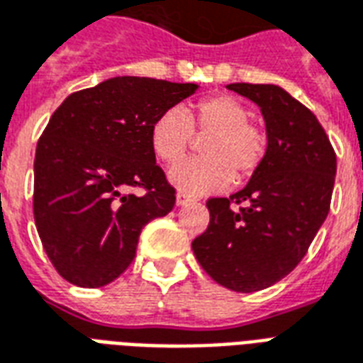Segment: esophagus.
<instances>
[{"label":"esophagus","mask_w":363,"mask_h":363,"mask_svg":"<svg viewBox=\"0 0 363 363\" xmlns=\"http://www.w3.org/2000/svg\"><path fill=\"white\" fill-rule=\"evenodd\" d=\"M190 202H194V198H190V196L186 194H181V192L177 194V206H179V208H181V206H186V203Z\"/></svg>","instance_id":"1"}]
</instances>
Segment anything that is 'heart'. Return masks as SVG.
I'll return each instance as SVG.
<instances>
[{
    "mask_svg": "<svg viewBox=\"0 0 363 363\" xmlns=\"http://www.w3.org/2000/svg\"><path fill=\"white\" fill-rule=\"evenodd\" d=\"M246 104L233 96H211L190 111L171 107L154 121L150 144L161 161H181L198 136H208L198 160L182 161L169 171V182L182 194L202 196L248 181L267 154V136L254 125Z\"/></svg>",
    "mask_w": 363,
    "mask_h": 363,
    "instance_id": "heart-1",
    "label": "heart"
}]
</instances>
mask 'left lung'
<instances>
[{
  "mask_svg": "<svg viewBox=\"0 0 363 363\" xmlns=\"http://www.w3.org/2000/svg\"><path fill=\"white\" fill-rule=\"evenodd\" d=\"M227 88L259 107L267 154L242 190L206 203L209 225L192 250L216 283L256 292L286 277L306 256L329 213L337 155L318 117L281 86Z\"/></svg>",
  "mask_w": 363,
  "mask_h": 363,
  "instance_id": "obj_1",
  "label": "left lung"
}]
</instances>
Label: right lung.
I'll use <instances>...</instances> for the list:
<instances>
[{
	"mask_svg": "<svg viewBox=\"0 0 363 363\" xmlns=\"http://www.w3.org/2000/svg\"><path fill=\"white\" fill-rule=\"evenodd\" d=\"M198 90L146 77H113L71 94L36 146L34 221L59 275L84 289L119 277L142 229L174 206L150 130ZM147 194L133 195L130 188Z\"/></svg>",
	"mask_w": 363,
	"mask_h": 363,
	"instance_id": "add662e5",
	"label": "right lung"
}]
</instances>
